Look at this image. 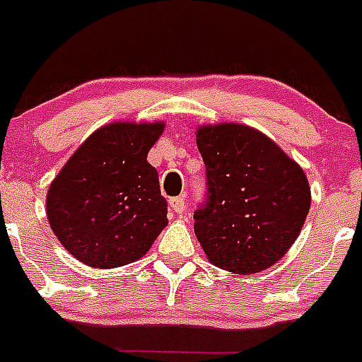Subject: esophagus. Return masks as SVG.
Masks as SVG:
<instances>
[{"mask_svg": "<svg viewBox=\"0 0 362 362\" xmlns=\"http://www.w3.org/2000/svg\"><path fill=\"white\" fill-rule=\"evenodd\" d=\"M185 206H187V204H185L183 197H172V199H170V209H172V212L183 214V212H185Z\"/></svg>", "mask_w": 362, "mask_h": 362, "instance_id": "esophagus-1", "label": "esophagus"}]
</instances>
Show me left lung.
Returning a JSON list of instances; mask_svg holds the SVG:
<instances>
[{
  "label": "left lung",
  "instance_id": "left-lung-1",
  "mask_svg": "<svg viewBox=\"0 0 362 362\" xmlns=\"http://www.w3.org/2000/svg\"><path fill=\"white\" fill-rule=\"evenodd\" d=\"M196 143L209 203L194 214V228L206 259L243 276L267 270L290 250L308 216L305 170L248 124H201Z\"/></svg>",
  "mask_w": 362,
  "mask_h": 362
}]
</instances>
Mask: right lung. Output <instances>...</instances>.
<instances>
[{"label": "right lung", "instance_id": "add662e5", "mask_svg": "<svg viewBox=\"0 0 362 362\" xmlns=\"http://www.w3.org/2000/svg\"><path fill=\"white\" fill-rule=\"evenodd\" d=\"M163 130V121L105 124L52 179L49 225L78 261L101 270L130 264L168 225L158 170L146 161Z\"/></svg>", "mask_w": 362, "mask_h": 362}]
</instances>
